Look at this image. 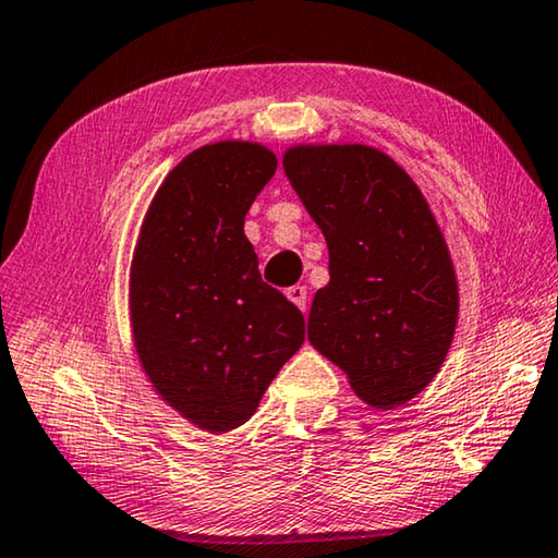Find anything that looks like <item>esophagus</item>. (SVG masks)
<instances>
[{"label":"esophagus","mask_w":558,"mask_h":558,"mask_svg":"<svg viewBox=\"0 0 558 558\" xmlns=\"http://www.w3.org/2000/svg\"><path fill=\"white\" fill-rule=\"evenodd\" d=\"M286 295L290 302H295L300 310L307 307V288L305 286H292V288H288Z\"/></svg>","instance_id":"obj_1"}]
</instances>
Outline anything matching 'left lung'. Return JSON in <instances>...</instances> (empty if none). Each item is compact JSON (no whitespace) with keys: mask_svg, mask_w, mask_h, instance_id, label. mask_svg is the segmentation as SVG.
Wrapping results in <instances>:
<instances>
[{"mask_svg":"<svg viewBox=\"0 0 558 558\" xmlns=\"http://www.w3.org/2000/svg\"><path fill=\"white\" fill-rule=\"evenodd\" d=\"M282 167L323 229L329 282L307 339L362 401L396 409L433 381L458 323L448 245L413 179L366 145H298Z\"/></svg>","mask_w":558,"mask_h":558,"instance_id":"obj_1","label":"left lung"}]
</instances>
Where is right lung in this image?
I'll return each mask as SVG.
<instances>
[{"label": "right lung", "instance_id": "right-lung-1", "mask_svg": "<svg viewBox=\"0 0 558 558\" xmlns=\"http://www.w3.org/2000/svg\"><path fill=\"white\" fill-rule=\"evenodd\" d=\"M278 159L256 143L184 157L149 204L130 270L143 369L162 399L211 433L243 426L305 342V317L263 282L243 221Z\"/></svg>", "mask_w": 558, "mask_h": 558}]
</instances>
